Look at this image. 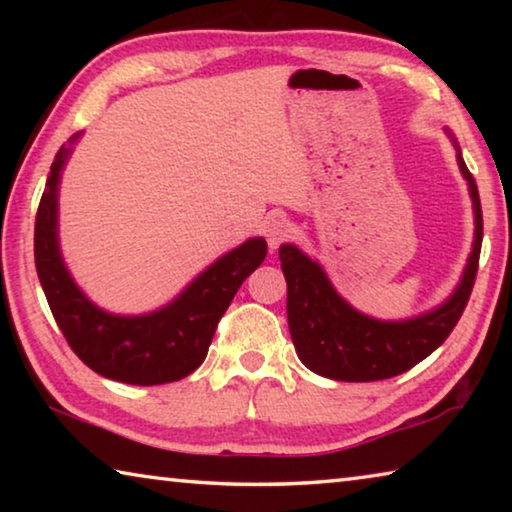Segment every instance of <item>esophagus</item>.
Masks as SVG:
<instances>
[{"label":"esophagus","instance_id":"34e87169","mask_svg":"<svg viewBox=\"0 0 512 512\" xmlns=\"http://www.w3.org/2000/svg\"><path fill=\"white\" fill-rule=\"evenodd\" d=\"M291 223L284 219V216H271V219L266 221V228H264V235L266 241L271 248H277L282 244V241H287L291 237Z\"/></svg>","mask_w":512,"mask_h":512}]
</instances>
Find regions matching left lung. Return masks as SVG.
I'll return each mask as SVG.
<instances>
[{"label":"left lung","instance_id":"1","mask_svg":"<svg viewBox=\"0 0 512 512\" xmlns=\"http://www.w3.org/2000/svg\"><path fill=\"white\" fill-rule=\"evenodd\" d=\"M458 167L470 185L474 203V248L454 296L431 314L404 323L372 320L354 311L332 289L316 262L293 246L280 248L282 273L287 277L289 332L300 361L316 375L336 381L391 379L427 359L452 334L470 300L483 241L479 189L461 153Z\"/></svg>","mask_w":512,"mask_h":512}]
</instances>
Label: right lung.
I'll list each match as a JSON object with an SVG mask.
<instances>
[{
  "label": "right lung",
  "instance_id": "right-lung-1",
  "mask_svg": "<svg viewBox=\"0 0 512 512\" xmlns=\"http://www.w3.org/2000/svg\"><path fill=\"white\" fill-rule=\"evenodd\" d=\"M67 153L63 144L51 164L33 241L40 284L65 341L85 366L124 384L158 386L192 375L205 361L216 325L235 293L264 262L266 241L250 239L221 257L176 302L151 316H110L76 289L58 253L56 196Z\"/></svg>",
  "mask_w": 512,
  "mask_h": 512
}]
</instances>
